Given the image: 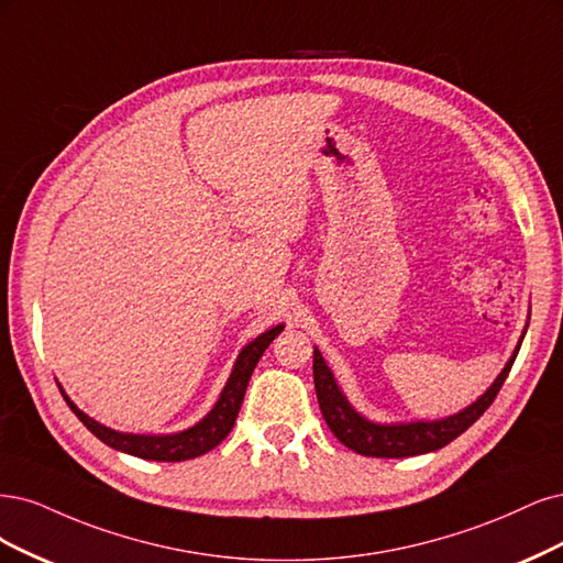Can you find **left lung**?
<instances>
[{
	"mask_svg": "<svg viewBox=\"0 0 563 563\" xmlns=\"http://www.w3.org/2000/svg\"><path fill=\"white\" fill-rule=\"evenodd\" d=\"M521 341H523V334L517 343L512 357L507 360V365L503 367L492 388H488L477 402L440 421H411V423H374L365 419L362 413H357L346 400V395H343L341 388L336 386L334 374L328 367V362L322 360L320 351L316 349L313 380H316V395L320 402L322 419L330 426L334 438L341 444H346L355 453H362V456L407 459V456H419V453L438 451L456 440L459 434H463L488 407H492L498 390L505 384L507 374L512 369V362L519 353Z\"/></svg>",
	"mask_w": 563,
	"mask_h": 563,
	"instance_id": "8db88e82",
	"label": "left lung"
}]
</instances>
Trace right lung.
I'll return each mask as SVG.
<instances>
[{
	"mask_svg": "<svg viewBox=\"0 0 563 563\" xmlns=\"http://www.w3.org/2000/svg\"><path fill=\"white\" fill-rule=\"evenodd\" d=\"M283 328L285 324H276V328H271L268 332L260 334L255 341L247 343V346L241 351L239 360H235L233 372L227 380L220 400H217V405L203 416L201 421L183 432H173V434L119 432V430H112V428L98 423L96 419H90V416H86L75 402L69 400L63 388H60V393L65 397V402L69 405V409L77 413V419L107 446H112L123 453H131V456H137V459H147V461H166V463L189 461L196 456H203L206 451L214 449L231 432V428L235 423V416H239L241 405H243L247 380H250L252 372H255L260 357L268 349V343L283 332Z\"/></svg>",
	"mask_w": 563,
	"mask_h": 563,
	"instance_id": "obj_1",
	"label": "right lung"
}]
</instances>
